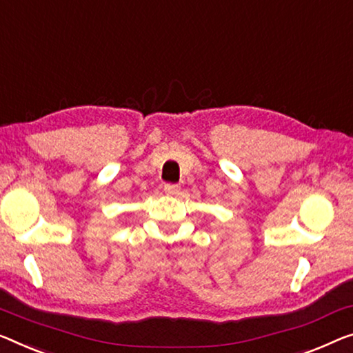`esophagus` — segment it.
<instances>
[{
	"instance_id": "esophagus-1",
	"label": "esophagus",
	"mask_w": 353,
	"mask_h": 353,
	"mask_svg": "<svg viewBox=\"0 0 353 353\" xmlns=\"http://www.w3.org/2000/svg\"><path fill=\"white\" fill-rule=\"evenodd\" d=\"M181 192V187L177 183H165V193L166 194H179Z\"/></svg>"
}]
</instances>
